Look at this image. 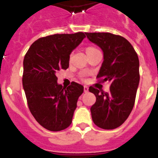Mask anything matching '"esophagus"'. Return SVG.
I'll return each instance as SVG.
<instances>
[{
	"label": "esophagus",
	"mask_w": 158,
	"mask_h": 158,
	"mask_svg": "<svg viewBox=\"0 0 158 158\" xmlns=\"http://www.w3.org/2000/svg\"><path fill=\"white\" fill-rule=\"evenodd\" d=\"M84 92H87V91H88V90H89V88H88V87H87V86H84Z\"/></svg>",
	"instance_id": "obj_1"
}]
</instances>
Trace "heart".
<instances>
[{
  "instance_id": "1",
  "label": "heart",
  "mask_w": 158,
  "mask_h": 158,
  "mask_svg": "<svg viewBox=\"0 0 158 158\" xmlns=\"http://www.w3.org/2000/svg\"><path fill=\"white\" fill-rule=\"evenodd\" d=\"M96 50L95 48H93V47H88L87 49V51H89V50Z\"/></svg>"
}]
</instances>
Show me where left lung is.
<instances>
[{
    "mask_svg": "<svg viewBox=\"0 0 158 158\" xmlns=\"http://www.w3.org/2000/svg\"><path fill=\"white\" fill-rule=\"evenodd\" d=\"M88 40L104 53V61L97 77L111 83L108 92L92 87L96 101L91 107L92 120L104 129L120 126L134 106L140 81L138 56L130 42L110 33H85Z\"/></svg>",
    "mask_w": 158,
    "mask_h": 158,
    "instance_id": "8db88e82",
    "label": "left lung"
}]
</instances>
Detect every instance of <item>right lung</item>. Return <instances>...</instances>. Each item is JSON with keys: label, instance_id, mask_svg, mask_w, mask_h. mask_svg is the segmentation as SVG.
Instances as JSON below:
<instances>
[{"label": "right lung", "instance_id": "add662e5", "mask_svg": "<svg viewBox=\"0 0 158 158\" xmlns=\"http://www.w3.org/2000/svg\"><path fill=\"white\" fill-rule=\"evenodd\" d=\"M84 38L82 32L41 38L24 58L22 84L28 106L35 120L50 131L70 126L83 92V86L75 82L67 87L59 84L56 75L68 68L70 54Z\"/></svg>", "mask_w": 158, "mask_h": 158}]
</instances>
